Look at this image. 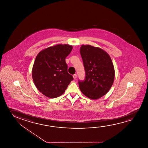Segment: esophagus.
<instances>
[{
    "label": "esophagus",
    "instance_id": "1",
    "mask_svg": "<svg viewBox=\"0 0 148 148\" xmlns=\"http://www.w3.org/2000/svg\"><path fill=\"white\" fill-rule=\"evenodd\" d=\"M73 78H74V79H76V78H77V75L76 74H74V75H73Z\"/></svg>",
    "mask_w": 148,
    "mask_h": 148
}]
</instances>
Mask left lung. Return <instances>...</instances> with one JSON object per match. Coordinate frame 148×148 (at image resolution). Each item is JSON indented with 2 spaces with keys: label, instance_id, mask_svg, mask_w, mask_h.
Wrapping results in <instances>:
<instances>
[{
  "label": "left lung",
  "instance_id": "1",
  "mask_svg": "<svg viewBox=\"0 0 148 148\" xmlns=\"http://www.w3.org/2000/svg\"><path fill=\"white\" fill-rule=\"evenodd\" d=\"M85 71L84 80H78L81 91L91 99L102 97L112 87L114 70L110 56L100 48L89 45L80 49Z\"/></svg>",
  "mask_w": 148,
  "mask_h": 148
}]
</instances>
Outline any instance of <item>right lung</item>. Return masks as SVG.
Wrapping results in <instances>:
<instances>
[{"label": "right lung", "mask_w": 148, "mask_h": 148, "mask_svg": "<svg viewBox=\"0 0 148 148\" xmlns=\"http://www.w3.org/2000/svg\"><path fill=\"white\" fill-rule=\"evenodd\" d=\"M72 49L68 44H58L44 49L36 56L32 78L37 89L47 97L56 98L62 95L73 80L65 60Z\"/></svg>", "instance_id": "add662e5"}]
</instances>
